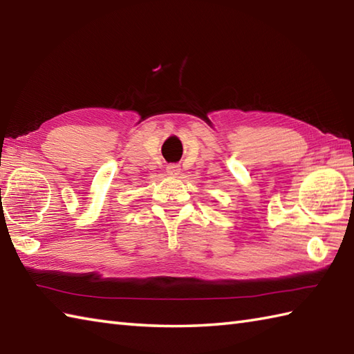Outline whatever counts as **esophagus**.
Wrapping results in <instances>:
<instances>
[{
    "label": "esophagus",
    "instance_id": "34e87169",
    "mask_svg": "<svg viewBox=\"0 0 354 354\" xmlns=\"http://www.w3.org/2000/svg\"><path fill=\"white\" fill-rule=\"evenodd\" d=\"M165 171H167V175L171 178H176L179 173H181V167H179L178 164H169L167 167H165Z\"/></svg>",
    "mask_w": 354,
    "mask_h": 354
}]
</instances>
